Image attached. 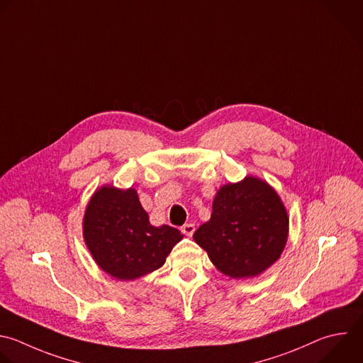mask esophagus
<instances>
[{
    "label": "esophagus",
    "instance_id": "34e87169",
    "mask_svg": "<svg viewBox=\"0 0 363 363\" xmlns=\"http://www.w3.org/2000/svg\"><path fill=\"white\" fill-rule=\"evenodd\" d=\"M181 230H182L186 236H192L194 232H195V225H194V223H185V225L181 228Z\"/></svg>",
    "mask_w": 363,
    "mask_h": 363
}]
</instances>
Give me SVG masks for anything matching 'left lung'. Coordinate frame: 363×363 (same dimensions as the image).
<instances>
[{
    "mask_svg": "<svg viewBox=\"0 0 363 363\" xmlns=\"http://www.w3.org/2000/svg\"><path fill=\"white\" fill-rule=\"evenodd\" d=\"M289 216L278 192L258 177L222 185L209 220L194 233L211 262L233 279L255 278L282 255Z\"/></svg>",
    "mask_w": 363,
    "mask_h": 363,
    "instance_id": "1",
    "label": "left lung"
}]
</instances>
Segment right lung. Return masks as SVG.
Wrapping results in <instances>:
<instances>
[{
	"mask_svg": "<svg viewBox=\"0 0 363 363\" xmlns=\"http://www.w3.org/2000/svg\"><path fill=\"white\" fill-rule=\"evenodd\" d=\"M84 242L109 277L134 281L160 269L184 235L168 225L154 226L137 189L98 188L84 213Z\"/></svg>",
	"mask_w": 363,
	"mask_h": 363,
	"instance_id": "right-lung-1",
	"label": "right lung"
}]
</instances>
